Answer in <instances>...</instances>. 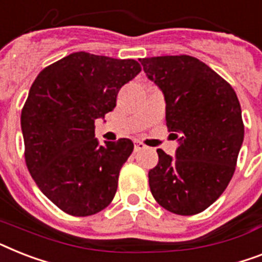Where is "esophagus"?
Returning <instances> with one entry per match:
<instances>
[{"instance_id":"34e87169","label":"esophagus","mask_w":262,"mask_h":262,"mask_svg":"<svg viewBox=\"0 0 262 262\" xmlns=\"http://www.w3.org/2000/svg\"><path fill=\"white\" fill-rule=\"evenodd\" d=\"M141 149H145V145L141 141H135V152H138Z\"/></svg>"}]
</instances>
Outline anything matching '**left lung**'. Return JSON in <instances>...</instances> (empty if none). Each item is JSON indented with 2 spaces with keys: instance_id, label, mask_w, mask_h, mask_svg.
I'll use <instances>...</instances> for the list:
<instances>
[{
  "instance_id": "left-lung-1",
  "label": "left lung",
  "mask_w": 262,
  "mask_h": 262,
  "mask_svg": "<svg viewBox=\"0 0 262 262\" xmlns=\"http://www.w3.org/2000/svg\"><path fill=\"white\" fill-rule=\"evenodd\" d=\"M148 79L165 99V121L179 146L172 157L157 149L148 173L153 198L179 215L211 206L233 178L244 141L239 101L233 87L188 55L141 59Z\"/></svg>"
}]
</instances>
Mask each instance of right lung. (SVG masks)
I'll return each instance as SVG.
<instances>
[{
	"mask_svg": "<svg viewBox=\"0 0 262 262\" xmlns=\"http://www.w3.org/2000/svg\"><path fill=\"white\" fill-rule=\"evenodd\" d=\"M141 71L133 59L74 52L40 72L23 112L25 161L41 192L70 215L110 205L121 167L133 152L129 138H95L94 122L116 107L117 94Z\"/></svg>",
	"mask_w": 262,
	"mask_h": 262,
	"instance_id": "1",
	"label": "right lung"
}]
</instances>
